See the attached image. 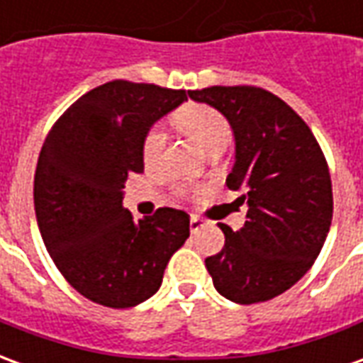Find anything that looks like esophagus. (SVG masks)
Returning <instances> with one entry per match:
<instances>
[{"mask_svg": "<svg viewBox=\"0 0 363 363\" xmlns=\"http://www.w3.org/2000/svg\"><path fill=\"white\" fill-rule=\"evenodd\" d=\"M202 228H204V220H200V218H196V216H192V218H190V231H192V233H198Z\"/></svg>", "mask_w": 363, "mask_h": 363, "instance_id": "obj_1", "label": "esophagus"}]
</instances>
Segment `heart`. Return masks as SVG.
<instances>
[{"mask_svg":"<svg viewBox=\"0 0 363 363\" xmlns=\"http://www.w3.org/2000/svg\"><path fill=\"white\" fill-rule=\"evenodd\" d=\"M174 126L190 135L208 153L218 155L231 143V124L228 116L204 103H186L173 114ZM165 132L159 126L150 128L142 140V159L147 167H155L163 157ZM181 192V190H179Z\"/></svg>","mask_w":363,"mask_h":363,"instance_id":"b5f03b06","label":"heart"}]
</instances>
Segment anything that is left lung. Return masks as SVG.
<instances>
[{"label":"left lung","mask_w":363,"mask_h":363,"mask_svg":"<svg viewBox=\"0 0 363 363\" xmlns=\"http://www.w3.org/2000/svg\"><path fill=\"white\" fill-rule=\"evenodd\" d=\"M228 116L235 134L231 190H241L247 221L218 223L225 245L206 259L221 296L235 303L268 301L313 267L333 221V182L311 128L280 96L252 85L189 91Z\"/></svg>","instance_id":"1"}]
</instances>
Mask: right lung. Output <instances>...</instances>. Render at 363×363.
<instances>
[{"label": "right lung", "mask_w": 363, "mask_h": 363, "mask_svg": "<svg viewBox=\"0 0 363 363\" xmlns=\"http://www.w3.org/2000/svg\"><path fill=\"white\" fill-rule=\"evenodd\" d=\"M186 95L114 79L79 96L44 140L35 173L38 229L67 284L95 303L145 301L189 239L186 212L159 208L135 221L122 206L128 174L143 173V135Z\"/></svg>", "instance_id": "right-lung-1"}]
</instances>
